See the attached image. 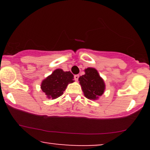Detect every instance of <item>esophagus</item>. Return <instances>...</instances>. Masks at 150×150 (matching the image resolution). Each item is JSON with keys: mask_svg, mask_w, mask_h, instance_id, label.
Masks as SVG:
<instances>
[{"mask_svg": "<svg viewBox=\"0 0 150 150\" xmlns=\"http://www.w3.org/2000/svg\"><path fill=\"white\" fill-rule=\"evenodd\" d=\"M74 78H75V81H77V80H78V79H79V75H75V76H74Z\"/></svg>", "mask_w": 150, "mask_h": 150, "instance_id": "1", "label": "esophagus"}]
</instances>
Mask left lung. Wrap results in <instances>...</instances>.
Here are the masks:
<instances>
[{"label": "left lung", "mask_w": 150, "mask_h": 150, "mask_svg": "<svg viewBox=\"0 0 150 150\" xmlns=\"http://www.w3.org/2000/svg\"><path fill=\"white\" fill-rule=\"evenodd\" d=\"M85 74L79 77L84 94L90 100H97L104 94L105 83L95 68H87Z\"/></svg>", "instance_id": "left-lung-1"}]
</instances>
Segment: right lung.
Segmentation results:
<instances>
[{
    "instance_id": "obj_1",
    "label": "right lung",
    "mask_w": 150,
    "mask_h": 150,
    "mask_svg": "<svg viewBox=\"0 0 150 150\" xmlns=\"http://www.w3.org/2000/svg\"><path fill=\"white\" fill-rule=\"evenodd\" d=\"M74 76L70 71L56 69L42 82L41 89L49 99H56L63 94L68 84L73 83Z\"/></svg>"
}]
</instances>
